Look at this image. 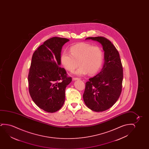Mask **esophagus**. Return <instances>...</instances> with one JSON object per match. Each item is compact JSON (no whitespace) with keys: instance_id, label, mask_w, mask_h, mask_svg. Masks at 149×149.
<instances>
[{"instance_id":"obj_1","label":"esophagus","mask_w":149,"mask_h":149,"mask_svg":"<svg viewBox=\"0 0 149 149\" xmlns=\"http://www.w3.org/2000/svg\"><path fill=\"white\" fill-rule=\"evenodd\" d=\"M79 79V78L77 77H73L72 78V80H78Z\"/></svg>"}]
</instances>
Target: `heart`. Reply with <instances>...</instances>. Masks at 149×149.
<instances>
[{
    "label": "heart",
    "instance_id": "1",
    "mask_svg": "<svg viewBox=\"0 0 149 149\" xmlns=\"http://www.w3.org/2000/svg\"><path fill=\"white\" fill-rule=\"evenodd\" d=\"M103 61V52L101 48L86 43L72 46L70 53L64 51L61 56V65L68 71H74L78 65H80L75 72L79 76L97 73L100 70Z\"/></svg>",
    "mask_w": 149,
    "mask_h": 149
}]
</instances>
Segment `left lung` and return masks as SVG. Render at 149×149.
Masks as SVG:
<instances>
[{"instance_id":"obj_1","label":"left lung","mask_w":149,"mask_h":149,"mask_svg":"<svg viewBox=\"0 0 149 149\" xmlns=\"http://www.w3.org/2000/svg\"><path fill=\"white\" fill-rule=\"evenodd\" d=\"M101 44L104 63L101 71L86 83L83 98L88 107L96 112L112 107L122 89L123 70L118 51L109 40L103 37H88Z\"/></svg>"}]
</instances>
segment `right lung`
Listing matches in <instances>:
<instances>
[{
	"label": "right lung",
	"mask_w": 149,
	"mask_h": 149,
	"mask_svg": "<svg viewBox=\"0 0 149 149\" xmlns=\"http://www.w3.org/2000/svg\"><path fill=\"white\" fill-rule=\"evenodd\" d=\"M69 39L53 37L34 52L28 81L31 98L39 108L54 112L62 107L65 88L71 82L65 69L60 67L62 47Z\"/></svg>",
	"instance_id": "add662e5"
}]
</instances>
